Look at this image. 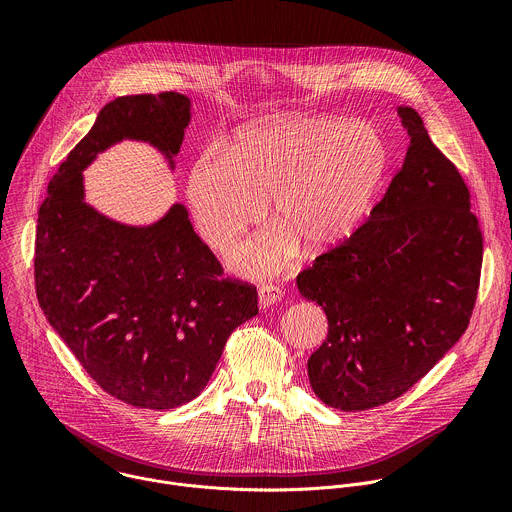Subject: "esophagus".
Listing matches in <instances>:
<instances>
[{"mask_svg":"<svg viewBox=\"0 0 512 512\" xmlns=\"http://www.w3.org/2000/svg\"><path fill=\"white\" fill-rule=\"evenodd\" d=\"M283 296V291L277 285L271 283H263L257 291V298H259V308H269L273 304H277Z\"/></svg>","mask_w":512,"mask_h":512,"instance_id":"esophagus-1","label":"esophagus"}]
</instances>
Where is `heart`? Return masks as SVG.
I'll return each instance as SVG.
<instances>
[{
	"instance_id": "heart-1",
	"label": "heart",
	"mask_w": 512,
	"mask_h": 512,
	"mask_svg": "<svg viewBox=\"0 0 512 512\" xmlns=\"http://www.w3.org/2000/svg\"><path fill=\"white\" fill-rule=\"evenodd\" d=\"M377 129L336 117H281L243 129L227 156L204 152L186 196L202 239L233 251L269 202L279 229L249 245L237 263L249 273L281 269L298 245L310 255L346 243L367 218L387 172Z\"/></svg>"
}]
</instances>
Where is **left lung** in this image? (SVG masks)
Segmentation results:
<instances>
[{"label":"left lung","mask_w":512,"mask_h":512,"mask_svg":"<svg viewBox=\"0 0 512 512\" xmlns=\"http://www.w3.org/2000/svg\"><path fill=\"white\" fill-rule=\"evenodd\" d=\"M399 117L409 148L383 200L296 279L328 318L310 385L340 411L401 397L460 340L476 304L484 241L468 186L419 113Z\"/></svg>","instance_id":"1"}]
</instances>
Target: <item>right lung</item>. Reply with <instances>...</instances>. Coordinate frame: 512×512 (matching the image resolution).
<instances>
[{
    "label": "right lung",
    "instance_id": "obj_1",
    "mask_svg": "<svg viewBox=\"0 0 512 512\" xmlns=\"http://www.w3.org/2000/svg\"><path fill=\"white\" fill-rule=\"evenodd\" d=\"M190 123L180 93L107 103L48 184L38 210V304L89 377L141 409L200 395L231 332L251 320L257 289L223 267L176 202L158 223L129 227L85 202L83 170L123 139L148 141L170 168Z\"/></svg>",
    "mask_w": 512,
    "mask_h": 512
}]
</instances>
